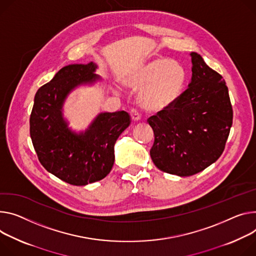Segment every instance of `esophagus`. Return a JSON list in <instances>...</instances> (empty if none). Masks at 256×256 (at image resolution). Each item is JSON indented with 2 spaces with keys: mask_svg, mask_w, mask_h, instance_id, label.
<instances>
[{
  "mask_svg": "<svg viewBox=\"0 0 256 256\" xmlns=\"http://www.w3.org/2000/svg\"><path fill=\"white\" fill-rule=\"evenodd\" d=\"M130 116H132V120L138 122V120H141V113H140V111H138L136 108H132V110H130Z\"/></svg>",
  "mask_w": 256,
  "mask_h": 256,
  "instance_id": "34e87169",
  "label": "esophagus"
}]
</instances>
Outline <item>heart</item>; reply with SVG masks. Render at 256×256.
<instances>
[{"label": "heart", "instance_id": "heart-1", "mask_svg": "<svg viewBox=\"0 0 256 256\" xmlns=\"http://www.w3.org/2000/svg\"><path fill=\"white\" fill-rule=\"evenodd\" d=\"M184 82L182 68L166 59H153L138 66L126 78V84L138 90V99L150 111L172 106L182 94Z\"/></svg>", "mask_w": 256, "mask_h": 256}]
</instances>
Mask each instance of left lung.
Listing matches in <instances>:
<instances>
[{"label":"left lung","instance_id":"1","mask_svg":"<svg viewBox=\"0 0 256 256\" xmlns=\"http://www.w3.org/2000/svg\"><path fill=\"white\" fill-rule=\"evenodd\" d=\"M192 80L176 102L148 118L154 132L150 155L162 172L189 176L222 154L233 124L222 76L192 52Z\"/></svg>","mask_w":256,"mask_h":256}]
</instances>
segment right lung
Segmentation results:
<instances>
[{"mask_svg":"<svg viewBox=\"0 0 256 256\" xmlns=\"http://www.w3.org/2000/svg\"><path fill=\"white\" fill-rule=\"evenodd\" d=\"M92 63L67 65L34 96L30 132L40 164L58 178L84 186L104 178L114 164V144L130 124L126 111L101 113L84 132L67 128L62 106L76 86L99 78Z\"/></svg>","mask_w":256,"mask_h":256,"instance_id":"right-lung-1","label":"right lung"}]
</instances>
